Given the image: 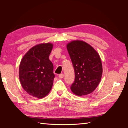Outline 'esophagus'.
Masks as SVG:
<instances>
[{
  "mask_svg": "<svg viewBox=\"0 0 128 128\" xmlns=\"http://www.w3.org/2000/svg\"><path fill=\"white\" fill-rule=\"evenodd\" d=\"M64 74H60L59 75V78H62L63 77H64Z\"/></svg>",
  "mask_w": 128,
  "mask_h": 128,
  "instance_id": "esophagus-1",
  "label": "esophagus"
}]
</instances>
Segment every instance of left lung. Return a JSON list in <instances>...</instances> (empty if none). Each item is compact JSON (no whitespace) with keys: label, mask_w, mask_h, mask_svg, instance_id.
Segmentation results:
<instances>
[{"label":"left lung","mask_w":128,"mask_h":128,"mask_svg":"<svg viewBox=\"0 0 128 128\" xmlns=\"http://www.w3.org/2000/svg\"><path fill=\"white\" fill-rule=\"evenodd\" d=\"M75 71L72 91L79 96L88 94L98 86L102 76V67L98 53L83 41L74 40L67 45Z\"/></svg>","instance_id":"left-lung-1"}]
</instances>
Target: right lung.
<instances>
[{"label":"right lung","instance_id":"obj_1","mask_svg":"<svg viewBox=\"0 0 128 128\" xmlns=\"http://www.w3.org/2000/svg\"><path fill=\"white\" fill-rule=\"evenodd\" d=\"M53 44H38L23 57L19 67V78L22 86L34 97L42 98L51 91L55 75L53 64L49 60Z\"/></svg>","mask_w":128,"mask_h":128}]
</instances>
